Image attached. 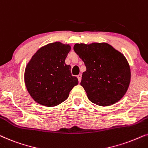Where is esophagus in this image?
I'll use <instances>...</instances> for the list:
<instances>
[{
	"label": "esophagus",
	"instance_id": "obj_1",
	"mask_svg": "<svg viewBox=\"0 0 148 148\" xmlns=\"http://www.w3.org/2000/svg\"><path fill=\"white\" fill-rule=\"evenodd\" d=\"M77 78H78V82H80V81H81V78H82V75L81 74H78V75L77 76Z\"/></svg>",
	"mask_w": 148,
	"mask_h": 148
}]
</instances>
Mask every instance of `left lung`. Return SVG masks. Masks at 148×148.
Returning <instances> with one entry per match:
<instances>
[{"label":"left lung","mask_w":148,"mask_h":148,"mask_svg":"<svg viewBox=\"0 0 148 148\" xmlns=\"http://www.w3.org/2000/svg\"><path fill=\"white\" fill-rule=\"evenodd\" d=\"M74 50L86 68L80 85L88 99L100 106L120 101L131 81V69L125 56L106 42L77 43Z\"/></svg>","instance_id":"1"}]
</instances>
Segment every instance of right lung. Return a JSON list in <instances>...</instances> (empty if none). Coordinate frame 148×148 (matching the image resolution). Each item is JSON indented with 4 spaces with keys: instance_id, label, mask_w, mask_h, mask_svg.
Instances as JSON below:
<instances>
[{
    "instance_id": "right-lung-1",
    "label": "right lung",
    "mask_w": 148,
    "mask_h": 148,
    "mask_svg": "<svg viewBox=\"0 0 148 148\" xmlns=\"http://www.w3.org/2000/svg\"><path fill=\"white\" fill-rule=\"evenodd\" d=\"M70 45L56 42L42 47L25 67L24 82L29 94L37 103L54 107L68 99L70 90L78 84L65 60Z\"/></svg>"
}]
</instances>
